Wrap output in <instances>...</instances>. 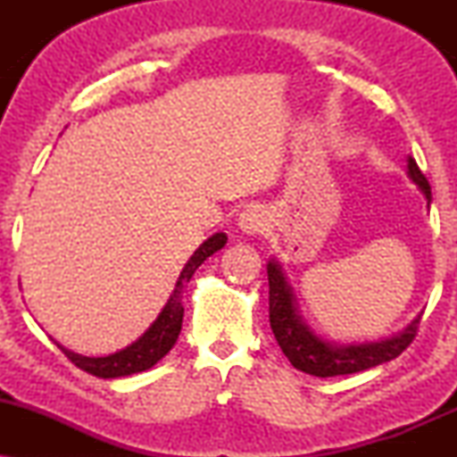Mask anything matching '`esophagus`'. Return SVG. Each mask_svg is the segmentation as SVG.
Wrapping results in <instances>:
<instances>
[{"label":"esophagus","mask_w":457,"mask_h":457,"mask_svg":"<svg viewBox=\"0 0 457 457\" xmlns=\"http://www.w3.org/2000/svg\"><path fill=\"white\" fill-rule=\"evenodd\" d=\"M266 228H269V212H266L262 206H249L246 211L240 212L238 229L243 234L255 236L264 232Z\"/></svg>","instance_id":"obj_1"}]
</instances>
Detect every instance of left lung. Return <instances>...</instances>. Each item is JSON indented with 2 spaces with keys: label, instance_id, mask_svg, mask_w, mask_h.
I'll return each instance as SVG.
<instances>
[{
  "label": "left lung",
  "instance_id": "8db88e82",
  "mask_svg": "<svg viewBox=\"0 0 457 457\" xmlns=\"http://www.w3.org/2000/svg\"><path fill=\"white\" fill-rule=\"evenodd\" d=\"M408 178L423 191L428 204L432 202V191H429L428 178L421 174L417 161L408 156ZM269 318L270 328L275 333L277 344L287 356L296 370L305 371V374L318 376V378H328V376H344L356 374V371L370 370L386 361H393L400 356L408 345L412 344L414 335H417L419 320H412L402 333L393 335V337L380 339V342H365V344H350L337 345L322 339L320 335L313 333L307 327L305 320L301 318L296 307L295 292H292L290 283L279 262L270 260L269 266Z\"/></svg>",
  "mask_w": 457,
  "mask_h": 457
}]
</instances>
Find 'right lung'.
Listing matches in <instances>:
<instances>
[{"instance_id":"1","label":"right lung","mask_w":457,"mask_h":457,"mask_svg":"<svg viewBox=\"0 0 457 457\" xmlns=\"http://www.w3.org/2000/svg\"><path fill=\"white\" fill-rule=\"evenodd\" d=\"M225 243H228V236L219 232L212 234L211 238L204 240V243L199 245V249L191 255V260L187 262L180 277H178L174 292H171L170 301L162 307L159 318L152 322V327L145 330L135 344H130L124 350H120V353L109 356H83L71 353V350L60 344H57V348H60L79 370L87 371V374L92 376H98V378H120V376H130L137 374V371L150 370L152 365L159 363L162 356L174 348L178 335H180L182 316H185L182 290H185L187 283L191 281L193 272L202 266V262L211 258L214 251L221 249Z\"/></svg>"}]
</instances>
